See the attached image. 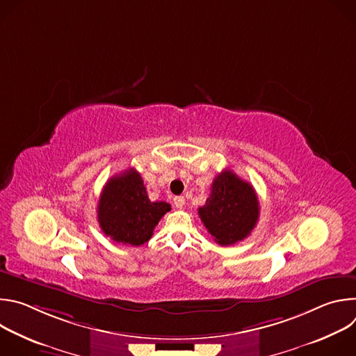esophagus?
Returning a JSON list of instances; mask_svg holds the SVG:
<instances>
[{
	"instance_id": "1",
	"label": "esophagus",
	"mask_w": 356,
	"mask_h": 356,
	"mask_svg": "<svg viewBox=\"0 0 356 356\" xmlns=\"http://www.w3.org/2000/svg\"><path fill=\"white\" fill-rule=\"evenodd\" d=\"M184 204H186V198H184L183 195L175 197V206H176L177 209H181Z\"/></svg>"
}]
</instances>
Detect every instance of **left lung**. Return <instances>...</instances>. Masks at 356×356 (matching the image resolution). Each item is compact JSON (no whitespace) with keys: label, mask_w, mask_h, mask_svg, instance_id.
Returning a JSON list of instances; mask_svg holds the SVG:
<instances>
[{"label":"left lung","mask_w":356,"mask_h":356,"mask_svg":"<svg viewBox=\"0 0 356 356\" xmlns=\"http://www.w3.org/2000/svg\"><path fill=\"white\" fill-rule=\"evenodd\" d=\"M198 216L222 246L245 239L259 218V201L253 187L232 170L221 172L211 184V194Z\"/></svg>","instance_id":"1"}]
</instances>
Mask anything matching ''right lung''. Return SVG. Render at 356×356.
<instances>
[{
    "label": "right lung",
    "instance_id": "right-lung-1",
    "mask_svg": "<svg viewBox=\"0 0 356 356\" xmlns=\"http://www.w3.org/2000/svg\"><path fill=\"white\" fill-rule=\"evenodd\" d=\"M170 211L166 201H150L140 175L128 169L111 177L101 191L97 218L113 241L139 246L147 242L161 218Z\"/></svg>",
    "mask_w": 356,
    "mask_h": 356
}]
</instances>
